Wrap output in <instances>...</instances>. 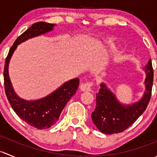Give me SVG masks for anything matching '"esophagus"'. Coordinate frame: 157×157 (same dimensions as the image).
Instances as JSON below:
<instances>
[{
	"instance_id": "34e87169",
	"label": "esophagus",
	"mask_w": 157,
	"mask_h": 157,
	"mask_svg": "<svg viewBox=\"0 0 157 157\" xmlns=\"http://www.w3.org/2000/svg\"><path fill=\"white\" fill-rule=\"evenodd\" d=\"M93 86V82H86V83H81L80 88L82 91H90Z\"/></svg>"
}]
</instances>
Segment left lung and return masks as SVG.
<instances>
[{
  "label": "left lung",
  "instance_id": "obj_1",
  "mask_svg": "<svg viewBox=\"0 0 157 157\" xmlns=\"http://www.w3.org/2000/svg\"><path fill=\"white\" fill-rule=\"evenodd\" d=\"M144 70L146 73L145 92L138 102L131 105L121 104L106 85L101 83L99 93L96 94V109L91 116L94 124L101 132L106 134L122 132L132 125L146 110L151 97L153 81L151 59Z\"/></svg>",
  "mask_w": 157,
  "mask_h": 157
}]
</instances>
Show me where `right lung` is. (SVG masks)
<instances>
[{
	"label": "right lung",
	"instance_id": "obj_1",
	"mask_svg": "<svg viewBox=\"0 0 157 157\" xmlns=\"http://www.w3.org/2000/svg\"><path fill=\"white\" fill-rule=\"evenodd\" d=\"M55 26V24L45 22L33 23L16 39L9 51L4 64V89L11 107L25 122L40 130L49 128L58 121L66 104L76 93L80 80L75 78L65 82L62 86L42 99L27 101L19 97L14 91L9 77L8 66L17 45L31 38L52 31Z\"/></svg>",
	"mask_w": 157,
	"mask_h": 157
}]
</instances>
